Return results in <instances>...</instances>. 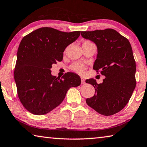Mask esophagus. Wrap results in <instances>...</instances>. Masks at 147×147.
<instances>
[{"label": "esophagus", "instance_id": "esophagus-1", "mask_svg": "<svg viewBox=\"0 0 147 147\" xmlns=\"http://www.w3.org/2000/svg\"><path fill=\"white\" fill-rule=\"evenodd\" d=\"M81 81H82V84H84L85 82V78L84 77H81Z\"/></svg>", "mask_w": 147, "mask_h": 147}]
</instances>
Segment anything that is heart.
Masks as SVG:
<instances>
[{
  "label": "heart",
  "instance_id": "b5f03b06",
  "mask_svg": "<svg viewBox=\"0 0 147 147\" xmlns=\"http://www.w3.org/2000/svg\"><path fill=\"white\" fill-rule=\"evenodd\" d=\"M71 69H73V71L77 72V73H82L85 70V66L82 65V63H75L74 64L72 65Z\"/></svg>",
  "mask_w": 147,
  "mask_h": 147
}]
</instances>
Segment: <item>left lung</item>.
I'll list each match as a JSON object with an SVG mask.
<instances>
[{
    "instance_id": "1",
    "label": "left lung",
    "mask_w": 147,
    "mask_h": 147,
    "mask_svg": "<svg viewBox=\"0 0 147 147\" xmlns=\"http://www.w3.org/2000/svg\"><path fill=\"white\" fill-rule=\"evenodd\" d=\"M81 35L97 47L93 69L105 76L101 84L93 78L85 82L93 85L96 94L87 98L88 105L104 116L118 113L129 102L136 87V62L131 45L113 29L82 31Z\"/></svg>"
}]
</instances>
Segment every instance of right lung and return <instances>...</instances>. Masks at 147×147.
Instances as JSON below:
<instances>
[{
  "label": "right lung",
  "mask_w": 147,
  "mask_h": 147,
  "mask_svg": "<svg viewBox=\"0 0 147 147\" xmlns=\"http://www.w3.org/2000/svg\"><path fill=\"white\" fill-rule=\"evenodd\" d=\"M80 31L66 33L42 28L25 36L17 51L14 78L23 106L35 115H43L58 107L67 90L78 87V74L67 73L62 78L51 74L53 63L62 61L63 52L78 38Z\"/></svg>",
  "instance_id": "right-lung-1"
}]
</instances>
